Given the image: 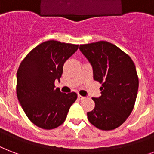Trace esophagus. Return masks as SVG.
<instances>
[{
	"label": "esophagus",
	"instance_id": "esophagus-1",
	"mask_svg": "<svg viewBox=\"0 0 154 154\" xmlns=\"http://www.w3.org/2000/svg\"><path fill=\"white\" fill-rule=\"evenodd\" d=\"M85 97H83V96H82V95H78V99H79V100H84V99H85Z\"/></svg>",
	"mask_w": 154,
	"mask_h": 154
}]
</instances>
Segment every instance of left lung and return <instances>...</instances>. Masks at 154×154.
<instances>
[{"label": "left lung", "mask_w": 154, "mask_h": 154, "mask_svg": "<svg viewBox=\"0 0 154 154\" xmlns=\"http://www.w3.org/2000/svg\"><path fill=\"white\" fill-rule=\"evenodd\" d=\"M93 67L94 79L102 84V95L93 98L94 110L87 113L90 124L101 130H113L132 113L139 80L131 57L106 41L80 45Z\"/></svg>", "instance_id": "obj_1"}]
</instances>
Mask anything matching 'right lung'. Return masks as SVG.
<instances>
[{
  "instance_id": "add662e5",
  "label": "right lung",
  "mask_w": 154,
  "mask_h": 154,
  "mask_svg": "<svg viewBox=\"0 0 154 154\" xmlns=\"http://www.w3.org/2000/svg\"><path fill=\"white\" fill-rule=\"evenodd\" d=\"M78 45L48 40L38 44L22 60L17 72V96L28 119L43 129L56 128L66 119L77 98L55 88L67 60Z\"/></svg>"
}]
</instances>
